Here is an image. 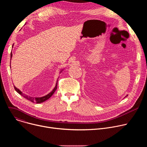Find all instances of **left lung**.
Wrapping results in <instances>:
<instances>
[{
    "mask_svg": "<svg viewBox=\"0 0 147 147\" xmlns=\"http://www.w3.org/2000/svg\"><path fill=\"white\" fill-rule=\"evenodd\" d=\"M125 96V97H126V96Z\"/></svg>",
    "mask_w": 147,
    "mask_h": 147,
    "instance_id": "1",
    "label": "left lung"
}]
</instances>
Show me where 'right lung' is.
Returning <instances> with one entry per match:
<instances>
[{"instance_id":"obj_1","label":"right lung","mask_w":147,"mask_h":147,"mask_svg":"<svg viewBox=\"0 0 147 147\" xmlns=\"http://www.w3.org/2000/svg\"><path fill=\"white\" fill-rule=\"evenodd\" d=\"M12 55H13V54H12V53L11 52V54H10V60H11V57H12ZM62 70H61V71H60V73H61V71H62ZM57 81H58V80H57V81H56V86L55 87V88H54V89L50 92V93H49L48 94H47V95H46L45 96H42V97H37V98H35V97H32V96H28V95H26V94H24V93H23L22 91H21L19 89H18L17 88H16L15 86H14V89H15V90L19 94H20L21 95H22V96H23L24 98H25L26 99H28V100H30L31 102H35V103H42V102H44V101H46L47 100H48V99H49L52 96V95L54 94V92H55V91L56 90V89H57Z\"/></svg>"}]
</instances>
